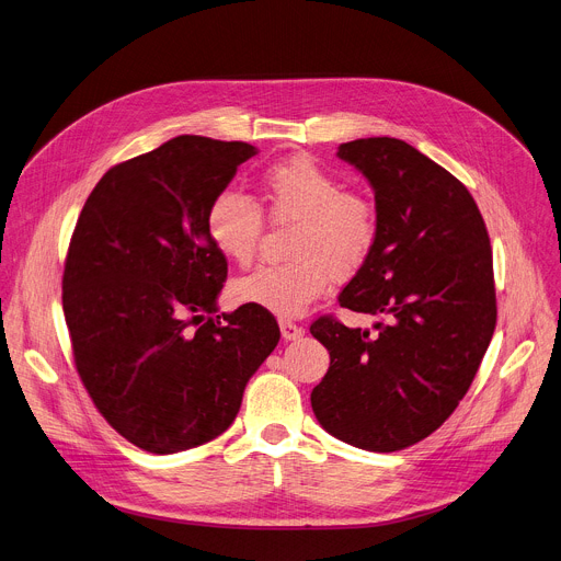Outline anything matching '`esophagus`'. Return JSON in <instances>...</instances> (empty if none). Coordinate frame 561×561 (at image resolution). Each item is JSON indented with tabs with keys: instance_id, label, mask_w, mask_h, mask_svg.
I'll return each mask as SVG.
<instances>
[{
	"instance_id": "obj_1",
	"label": "esophagus",
	"mask_w": 561,
	"mask_h": 561,
	"mask_svg": "<svg viewBox=\"0 0 561 561\" xmlns=\"http://www.w3.org/2000/svg\"><path fill=\"white\" fill-rule=\"evenodd\" d=\"M279 331H282V337H284L286 342L299 340V337L304 335V329L297 327V324L290 322V320H279Z\"/></svg>"
}]
</instances>
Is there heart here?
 Masks as SVG:
<instances>
[{
  "mask_svg": "<svg viewBox=\"0 0 561 561\" xmlns=\"http://www.w3.org/2000/svg\"><path fill=\"white\" fill-rule=\"evenodd\" d=\"M266 213L275 224L295 221L284 264H264L232 284L239 304L282 318L299 316L324 293L333 277L358 273L378 241L376 203L355 190H342L337 176L311 159L271 165L260 179ZM208 234L226 260L245 266L264 234L262 208L252 198L224 192L208 210Z\"/></svg>",
  "mask_w": 561,
  "mask_h": 561,
  "instance_id": "b5f03b06",
  "label": "heart"
}]
</instances>
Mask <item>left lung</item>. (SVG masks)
<instances>
[{"label":"left lung","instance_id":"8db88e82","mask_svg":"<svg viewBox=\"0 0 561 561\" xmlns=\"http://www.w3.org/2000/svg\"><path fill=\"white\" fill-rule=\"evenodd\" d=\"M337 157L371 183L380 221L371 257L337 301L380 322L311 324L331 355L311 404L335 438L396 451L438 430L479 371L496 324L492 248L468 187L416 147L358 138Z\"/></svg>","mask_w":561,"mask_h":561}]
</instances>
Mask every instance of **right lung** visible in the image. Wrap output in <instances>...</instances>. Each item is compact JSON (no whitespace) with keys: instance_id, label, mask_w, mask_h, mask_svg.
I'll list each match as a JSON object with an SVG mask.
<instances>
[{"instance_id":"add662e5","label":"right lung","mask_w":561,"mask_h":561,"mask_svg":"<svg viewBox=\"0 0 561 561\" xmlns=\"http://www.w3.org/2000/svg\"><path fill=\"white\" fill-rule=\"evenodd\" d=\"M254 154L241 140L176 136L114 165L78 217L62 277L76 369L98 412L145 451L224 434L279 342L266 309L217 316L228 262L206 219Z\"/></svg>"}]
</instances>
